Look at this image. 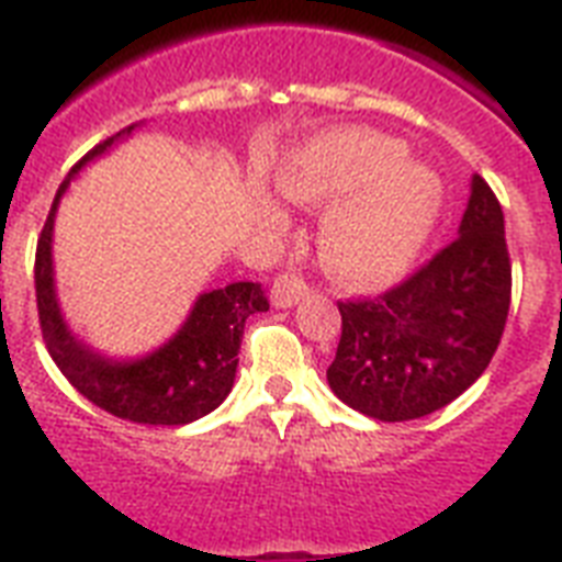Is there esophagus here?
I'll return each instance as SVG.
<instances>
[{
  "label": "esophagus",
  "instance_id": "1",
  "mask_svg": "<svg viewBox=\"0 0 562 562\" xmlns=\"http://www.w3.org/2000/svg\"><path fill=\"white\" fill-rule=\"evenodd\" d=\"M306 294H308V282L294 271L280 273V277H277L271 285L273 306H280V308L294 306V303H297L300 297H306Z\"/></svg>",
  "mask_w": 562,
  "mask_h": 562
}]
</instances>
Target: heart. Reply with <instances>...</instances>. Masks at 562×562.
<instances>
[{"label":"heart","instance_id":"1","mask_svg":"<svg viewBox=\"0 0 562 562\" xmlns=\"http://www.w3.org/2000/svg\"><path fill=\"white\" fill-rule=\"evenodd\" d=\"M282 189L308 206H335L321 227V256L335 280L359 289L405 271L440 210L435 175L405 162V148L373 131H338L306 145L282 171Z\"/></svg>","mask_w":562,"mask_h":562}]
</instances>
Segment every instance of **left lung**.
Instances as JSON below:
<instances>
[{"instance_id": "obj_1", "label": "left lung", "mask_w": 562, "mask_h": 562, "mask_svg": "<svg viewBox=\"0 0 562 562\" xmlns=\"http://www.w3.org/2000/svg\"><path fill=\"white\" fill-rule=\"evenodd\" d=\"M505 212L472 178L461 236L375 297L338 300L341 341L326 370L350 408L384 423L458 400L496 356L510 312Z\"/></svg>"}]
</instances>
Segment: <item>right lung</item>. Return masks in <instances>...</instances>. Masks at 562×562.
<instances>
[{"mask_svg": "<svg viewBox=\"0 0 562 562\" xmlns=\"http://www.w3.org/2000/svg\"><path fill=\"white\" fill-rule=\"evenodd\" d=\"M134 125L108 136L92 151L75 162L78 171L87 160L108 151L122 134H131ZM66 189V180L55 194L48 218L40 229L37 254H34V291H37L40 333L57 370L69 379L75 391L83 393L92 405H99L113 417L145 423V426H187L192 419L210 414L227 400L236 379L238 347L245 335L247 317L268 312L262 282H229L227 289L206 291L194 303L192 315L162 350L134 364H116L92 356L75 341L57 312L52 289V221L55 206Z\"/></svg>", "mask_w": 562, "mask_h": 562, "instance_id": "right-lung-1", "label": "right lung"}]
</instances>
